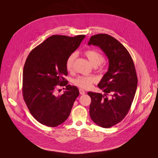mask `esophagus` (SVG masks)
<instances>
[{
  "mask_svg": "<svg viewBox=\"0 0 158 158\" xmlns=\"http://www.w3.org/2000/svg\"><path fill=\"white\" fill-rule=\"evenodd\" d=\"M79 93H80V94H82V95H83V94H84L85 93V92L84 90L81 89H79Z\"/></svg>",
  "mask_w": 158,
  "mask_h": 158,
  "instance_id": "esophagus-1",
  "label": "esophagus"
}]
</instances>
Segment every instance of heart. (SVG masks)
<instances>
[{
	"mask_svg": "<svg viewBox=\"0 0 158 158\" xmlns=\"http://www.w3.org/2000/svg\"><path fill=\"white\" fill-rule=\"evenodd\" d=\"M91 64L94 67H99V70H102L103 66L102 63L104 61V56L99 51L96 50H88L84 53ZM76 59V54H70L66 60V68L68 71H72L74 68V63ZM98 79L94 76H79L74 81V84L82 89H89L93 84L96 83Z\"/></svg>",
	"mask_w": 158,
	"mask_h": 158,
	"instance_id": "heart-1",
	"label": "heart"
}]
</instances>
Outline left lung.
Returning a JSON list of instances; mask_svg holds the SVG:
<instances>
[{"mask_svg":"<svg viewBox=\"0 0 158 158\" xmlns=\"http://www.w3.org/2000/svg\"><path fill=\"white\" fill-rule=\"evenodd\" d=\"M88 45L99 47L109 61L107 73L98 84L105 94L88 93L90 117L99 127H111L125 117L133 102L137 86L134 64L125 47L110 35L92 36Z\"/></svg>","mask_w":158,"mask_h":158,"instance_id":"8db88e82","label":"left lung"}]
</instances>
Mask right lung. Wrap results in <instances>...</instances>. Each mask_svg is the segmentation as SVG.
Instances as JSON below:
<instances>
[{"mask_svg":"<svg viewBox=\"0 0 158 158\" xmlns=\"http://www.w3.org/2000/svg\"><path fill=\"white\" fill-rule=\"evenodd\" d=\"M85 35H53L35 47L26 60L23 74V95L28 110L40 123L56 127L69 117L79 89L70 85L66 60L80 45ZM58 86L66 91L56 96Z\"/></svg>","mask_w":158,"mask_h":158,"instance_id":"obj_1","label":"right lung"}]
</instances>
